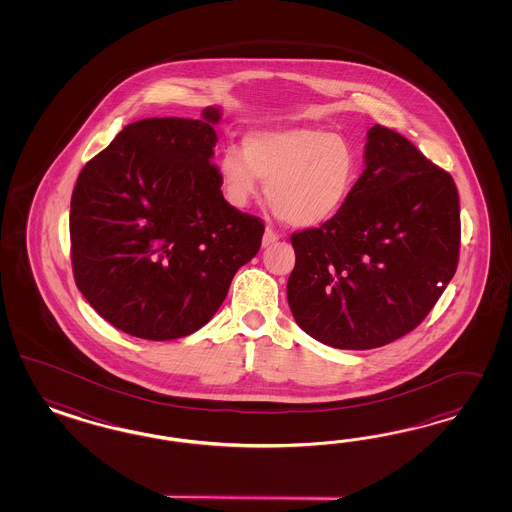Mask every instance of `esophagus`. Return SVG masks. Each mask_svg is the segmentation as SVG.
<instances>
[{
    "instance_id": "esophagus-1",
    "label": "esophagus",
    "mask_w": 512,
    "mask_h": 512,
    "mask_svg": "<svg viewBox=\"0 0 512 512\" xmlns=\"http://www.w3.org/2000/svg\"><path fill=\"white\" fill-rule=\"evenodd\" d=\"M279 234L274 231V229H270V227H266V231H264L263 236V246L264 248H268V246H272L274 242H278Z\"/></svg>"
}]
</instances>
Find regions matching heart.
Instances as JSON below:
<instances>
[{
	"label": "heart",
	"instance_id": "heart-1",
	"mask_svg": "<svg viewBox=\"0 0 512 512\" xmlns=\"http://www.w3.org/2000/svg\"><path fill=\"white\" fill-rule=\"evenodd\" d=\"M219 174L242 208L266 182V199L295 227H319L340 212L357 178V159L345 140L315 127L249 135L244 154L227 148Z\"/></svg>",
	"mask_w": 512,
	"mask_h": 512
}]
</instances>
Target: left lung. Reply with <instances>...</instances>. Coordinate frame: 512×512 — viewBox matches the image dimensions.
<instances>
[{
  "label": "left lung",
  "mask_w": 512,
  "mask_h": 512,
  "mask_svg": "<svg viewBox=\"0 0 512 512\" xmlns=\"http://www.w3.org/2000/svg\"><path fill=\"white\" fill-rule=\"evenodd\" d=\"M366 169L340 212L291 236L296 325L336 349H375L424 321L456 272L460 199L400 133L373 125Z\"/></svg>",
  "instance_id": "1"
}]
</instances>
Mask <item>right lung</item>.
I'll return each mask as SVG.
<instances>
[{
  "label": "right lung",
  "instance_id": "obj_1",
  "mask_svg": "<svg viewBox=\"0 0 512 512\" xmlns=\"http://www.w3.org/2000/svg\"><path fill=\"white\" fill-rule=\"evenodd\" d=\"M216 107L202 120L125 125L78 174L71 263L80 293L110 325L176 340L206 325L261 248L259 217L223 199L212 163Z\"/></svg>",
  "mask_w": 512,
  "mask_h": 512
}]
</instances>
